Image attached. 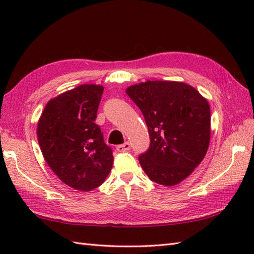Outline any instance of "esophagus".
Listing matches in <instances>:
<instances>
[{
    "mask_svg": "<svg viewBox=\"0 0 254 254\" xmlns=\"http://www.w3.org/2000/svg\"><path fill=\"white\" fill-rule=\"evenodd\" d=\"M131 148V144L128 142H126L124 144H120L117 146V150L118 152H127Z\"/></svg>",
    "mask_w": 254,
    "mask_h": 254,
    "instance_id": "obj_1",
    "label": "esophagus"
}]
</instances>
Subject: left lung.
Returning a JSON list of instances; mask_svg holds the SVG:
<instances>
[{
    "label": "left lung",
    "mask_w": 254,
    "mask_h": 254,
    "mask_svg": "<svg viewBox=\"0 0 254 254\" xmlns=\"http://www.w3.org/2000/svg\"><path fill=\"white\" fill-rule=\"evenodd\" d=\"M126 91L148 127L149 148L138 157L143 170L158 185H178L206 155L210 137L207 100L192 86L170 80H147Z\"/></svg>",
    "instance_id": "8db88e82"
}]
</instances>
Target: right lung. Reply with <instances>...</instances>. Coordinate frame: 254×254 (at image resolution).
Wrapping results in <instances>:
<instances>
[{
    "label": "right lung",
    "mask_w": 254,
    "mask_h": 254,
    "mask_svg": "<svg viewBox=\"0 0 254 254\" xmlns=\"http://www.w3.org/2000/svg\"><path fill=\"white\" fill-rule=\"evenodd\" d=\"M104 87L85 84L51 99L37 127L45 160L59 179L78 191L104 183L112 168V149L95 123Z\"/></svg>",
    "instance_id": "right-lung-1"
}]
</instances>
